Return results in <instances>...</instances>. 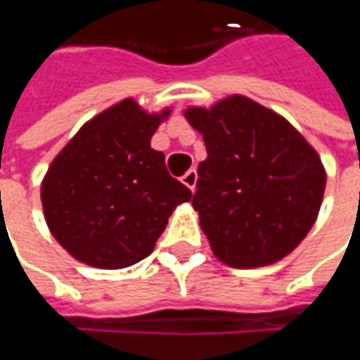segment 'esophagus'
<instances>
[{"label":"esophagus","mask_w":360,"mask_h":360,"mask_svg":"<svg viewBox=\"0 0 360 360\" xmlns=\"http://www.w3.org/2000/svg\"><path fill=\"white\" fill-rule=\"evenodd\" d=\"M196 180H198V174H196V170H188L184 176H182V184L186 188H190V190H194L196 188Z\"/></svg>","instance_id":"34e87169"}]
</instances>
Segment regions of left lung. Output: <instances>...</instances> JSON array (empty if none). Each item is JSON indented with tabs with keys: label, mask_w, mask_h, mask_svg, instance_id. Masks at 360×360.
Here are the masks:
<instances>
[{
	"label": "left lung",
	"mask_w": 360,
	"mask_h": 360,
	"mask_svg": "<svg viewBox=\"0 0 360 360\" xmlns=\"http://www.w3.org/2000/svg\"><path fill=\"white\" fill-rule=\"evenodd\" d=\"M184 118L208 152L192 206L212 255L232 269H260L290 255L325 196L316 150L284 116L242 94L188 105Z\"/></svg>",
	"instance_id": "left-lung-1"
}]
</instances>
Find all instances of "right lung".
<instances>
[{
	"instance_id": "add662e5",
	"label": "right lung",
	"mask_w": 360,
	"mask_h": 360,
	"mask_svg": "<svg viewBox=\"0 0 360 360\" xmlns=\"http://www.w3.org/2000/svg\"><path fill=\"white\" fill-rule=\"evenodd\" d=\"M172 108L148 112L134 98L88 120L41 180L49 232L76 260L118 270L150 255L168 218L192 192L150 146Z\"/></svg>"
}]
</instances>
